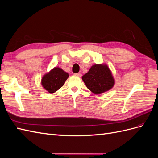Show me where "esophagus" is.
I'll list each match as a JSON object with an SVG mask.
<instances>
[{
	"label": "esophagus",
	"mask_w": 158,
	"mask_h": 158,
	"mask_svg": "<svg viewBox=\"0 0 158 158\" xmlns=\"http://www.w3.org/2000/svg\"><path fill=\"white\" fill-rule=\"evenodd\" d=\"M75 75H76V76H79V77H81V76H82V74H81L80 73H76V74H74Z\"/></svg>",
	"instance_id": "obj_1"
}]
</instances>
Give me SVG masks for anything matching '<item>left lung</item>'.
<instances>
[{
    "label": "left lung",
    "instance_id": "obj_1",
    "mask_svg": "<svg viewBox=\"0 0 158 158\" xmlns=\"http://www.w3.org/2000/svg\"><path fill=\"white\" fill-rule=\"evenodd\" d=\"M86 87L93 93L99 94L113 88L114 80L107 65L95 64L82 76Z\"/></svg>",
    "mask_w": 158,
    "mask_h": 158
}]
</instances>
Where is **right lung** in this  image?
Here are the masks:
<instances>
[{
    "mask_svg": "<svg viewBox=\"0 0 158 158\" xmlns=\"http://www.w3.org/2000/svg\"><path fill=\"white\" fill-rule=\"evenodd\" d=\"M68 78L67 73L59 67H55L44 76L41 84L49 93H54L63 86Z\"/></svg>",
    "mask_w": 158,
    "mask_h": 158,
    "instance_id": "right-lung-1",
    "label": "right lung"
}]
</instances>
